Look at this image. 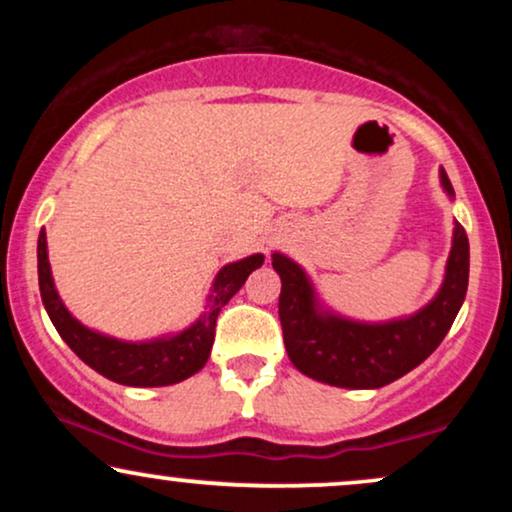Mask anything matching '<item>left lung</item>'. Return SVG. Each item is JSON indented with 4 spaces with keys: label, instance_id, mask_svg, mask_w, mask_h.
Wrapping results in <instances>:
<instances>
[{
    "label": "left lung",
    "instance_id": "8db88e82",
    "mask_svg": "<svg viewBox=\"0 0 512 512\" xmlns=\"http://www.w3.org/2000/svg\"><path fill=\"white\" fill-rule=\"evenodd\" d=\"M440 180L452 195L445 170ZM272 264L281 276L279 320L293 366L320 383L370 390L407 375L443 342L467 296L469 240L457 223L443 289L421 313L387 325L320 315L303 269L284 255H274Z\"/></svg>",
    "mask_w": 512,
    "mask_h": 512
}]
</instances>
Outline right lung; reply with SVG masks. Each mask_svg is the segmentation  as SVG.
Here are the masks:
<instances>
[{"instance_id": "1", "label": "right lung", "mask_w": 512, "mask_h": 512, "mask_svg": "<svg viewBox=\"0 0 512 512\" xmlns=\"http://www.w3.org/2000/svg\"><path fill=\"white\" fill-rule=\"evenodd\" d=\"M262 262V255H252L240 262L226 264V267L216 274L207 313H204L202 320H197L190 330L180 332L178 337L158 339V342L127 344L86 330L81 322H76L74 317L67 313L60 296H57L55 284H52L45 228L38 236L40 298H43V305L45 310H48L55 330L60 332V337L69 344V349H72L81 361L88 363L93 370H98V373L105 375L108 380H113V383L129 387L173 385L190 378V375H195L209 358L216 334V317H219L221 308L236 296V291L245 284V279H248L252 269L262 267Z\"/></svg>"}]
</instances>
